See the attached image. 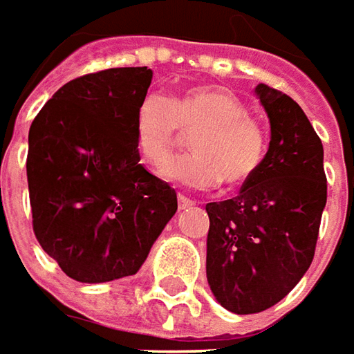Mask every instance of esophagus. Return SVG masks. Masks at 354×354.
Instances as JSON below:
<instances>
[{"mask_svg":"<svg viewBox=\"0 0 354 354\" xmlns=\"http://www.w3.org/2000/svg\"><path fill=\"white\" fill-rule=\"evenodd\" d=\"M177 205H179V210H187V208H191L194 203L191 198H187L185 194H179V196H177Z\"/></svg>","mask_w":354,"mask_h":354,"instance_id":"obj_1","label":"esophagus"}]
</instances>
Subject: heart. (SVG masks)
<instances>
[{
	"label": "heart",
	"instance_id": "b5f03b06",
	"mask_svg": "<svg viewBox=\"0 0 354 354\" xmlns=\"http://www.w3.org/2000/svg\"><path fill=\"white\" fill-rule=\"evenodd\" d=\"M198 128L191 138L193 153L171 160L161 179L185 189L208 191L222 179L241 185L259 169L265 134L248 105L220 87H193L167 99L144 95L136 109L134 140L144 163L160 167L169 160L183 130Z\"/></svg>",
	"mask_w": 354,
	"mask_h": 354
}]
</instances>
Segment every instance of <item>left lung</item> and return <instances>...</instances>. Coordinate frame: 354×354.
<instances>
[{
  "label": "left lung",
  "instance_id": "obj_1",
  "mask_svg": "<svg viewBox=\"0 0 354 354\" xmlns=\"http://www.w3.org/2000/svg\"><path fill=\"white\" fill-rule=\"evenodd\" d=\"M255 95L269 116V149L238 196L206 205V279L234 314L263 312L300 282L327 201L324 146L302 106L265 83Z\"/></svg>",
  "mask_w": 354,
  "mask_h": 354
}]
</instances>
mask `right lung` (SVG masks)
<instances>
[{"label": "right lung", "mask_w": 354, "mask_h": 354, "mask_svg": "<svg viewBox=\"0 0 354 354\" xmlns=\"http://www.w3.org/2000/svg\"><path fill=\"white\" fill-rule=\"evenodd\" d=\"M153 72L111 68L68 82L28 130L27 179L40 248L70 279L140 271L177 193L140 163L134 120Z\"/></svg>", "instance_id": "right-lung-1"}]
</instances>
